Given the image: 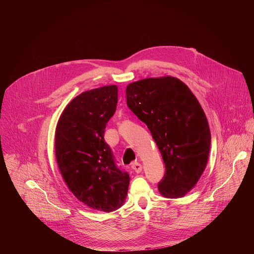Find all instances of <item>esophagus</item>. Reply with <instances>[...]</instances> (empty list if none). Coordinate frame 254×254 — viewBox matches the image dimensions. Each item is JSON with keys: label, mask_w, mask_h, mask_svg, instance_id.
<instances>
[{"label": "esophagus", "mask_w": 254, "mask_h": 254, "mask_svg": "<svg viewBox=\"0 0 254 254\" xmlns=\"http://www.w3.org/2000/svg\"><path fill=\"white\" fill-rule=\"evenodd\" d=\"M131 169H132L135 173H140L141 170H142V167H141V165H140L139 163L134 162V163L131 164Z\"/></svg>", "instance_id": "1"}]
</instances>
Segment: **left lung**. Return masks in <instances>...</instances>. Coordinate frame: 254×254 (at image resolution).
Listing matches in <instances>:
<instances>
[{
    "label": "left lung",
    "instance_id": "1",
    "mask_svg": "<svg viewBox=\"0 0 254 254\" xmlns=\"http://www.w3.org/2000/svg\"><path fill=\"white\" fill-rule=\"evenodd\" d=\"M126 92L128 108L147 125L165 163L159 191L167 198L183 197L199 181L210 152V128L199 101L171 76L132 82Z\"/></svg>",
    "mask_w": 254,
    "mask_h": 254
}]
</instances>
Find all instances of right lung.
<instances>
[{
  "label": "right lung",
  "instance_id": "right-lung-1",
  "mask_svg": "<svg viewBox=\"0 0 254 254\" xmlns=\"http://www.w3.org/2000/svg\"><path fill=\"white\" fill-rule=\"evenodd\" d=\"M117 104L116 85L82 92L66 106L55 133L56 160L67 187L86 206L104 212L124 204L129 185L128 173L104 140Z\"/></svg>",
  "mask_w": 254,
  "mask_h": 254
}]
</instances>
